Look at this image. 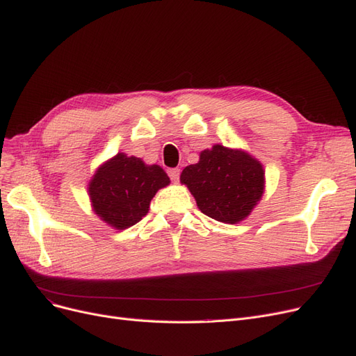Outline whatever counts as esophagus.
<instances>
[{"label": "esophagus", "mask_w": 356, "mask_h": 356, "mask_svg": "<svg viewBox=\"0 0 356 356\" xmlns=\"http://www.w3.org/2000/svg\"><path fill=\"white\" fill-rule=\"evenodd\" d=\"M168 174L172 179V182H178L179 181V175H181V170L178 168H174V169H169Z\"/></svg>", "instance_id": "obj_1"}]
</instances>
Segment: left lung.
I'll list each match as a JSON object with an SVG mask.
<instances>
[{
	"mask_svg": "<svg viewBox=\"0 0 356 356\" xmlns=\"http://www.w3.org/2000/svg\"><path fill=\"white\" fill-rule=\"evenodd\" d=\"M179 179L204 215L229 224L245 220L264 193L260 161L220 144L203 149L197 163L184 168Z\"/></svg>",
	"mask_w": 356,
	"mask_h": 356,
	"instance_id": "obj_1",
	"label": "left lung"
}]
</instances>
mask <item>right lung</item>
<instances>
[{
	"label": "right lung",
	"mask_w": 356,
	"mask_h": 356,
	"mask_svg": "<svg viewBox=\"0 0 356 356\" xmlns=\"http://www.w3.org/2000/svg\"><path fill=\"white\" fill-rule=\"evenodd\" d=\"M169 182L160 166L145 165L135 156L118 153L95 172L89 182V196L95 213L102 221L124 230L145 217L149 202Z\"/></svg>",
	"instance_id": "1"
}]
</instances>
